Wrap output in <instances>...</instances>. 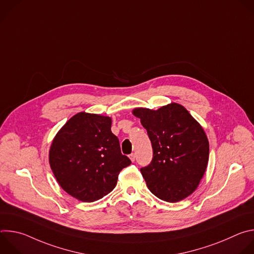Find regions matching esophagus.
Wrapping results in <instances>:
<instances>
[{
  "label": "esophagus",
  "mask_w": 254,
  "mask_h": 254,
  "mask_svg": "<svg viewBox=\"0 0 254 254\" xmlns=\"http://www.w3.org/2000/svg\"><path fill=\"white\" fill-rule=\"evenodd\" d=\"M129 159H130L131 162H134V160H135V155H134L133 153L130 154V155H129Z\"/></svg>",
  "instance_id": "obj_1"
}]
</instances>
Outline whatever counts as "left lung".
<instances>
[{"label":"left lung","mask_w":254,"mask_h":254,"mask_svg":"<svg viewBox=\"0 0 254 254\" xmlns=\"http://www.w3.org/2000/svg\"><path fill=\"white\" fill-rule=\"evenodd\" d=\"M132 115L147 129L153 160L140 173L159 199L175 203L199 186L209 160V141L201 125L179 103L154 111L137 107Z\"/></svg>","instance_id":"left-lung-1"}]
</instances>
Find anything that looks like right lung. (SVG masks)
<instances>
[{"mask_svg": "<svg viewBox=\"0 0 254 254\" xmlns=\"http://www.w3.org/2000/svg\"><path fill=\"white\" fill-rule=\"evenodd\" d=\"M110 117L78 113L54 136L49 164L60 187L82 202L114 190L120 172L130 165L112 132Z\"/></svg>", "mask_w": 254, "mask_h": 254, "instance_id": "obj_1", "label": "right lung"}]
</instances>
